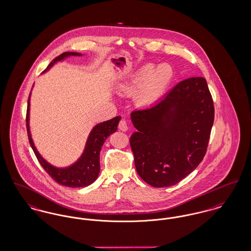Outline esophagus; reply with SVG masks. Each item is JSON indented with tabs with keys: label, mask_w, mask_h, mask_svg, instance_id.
Instances as JSON below:
<instances>
[{
	"label": "esophagus",
	"mask_w": 251,
	"mask_h": 251,
	"mask_svg": "<svg viewBox=\"0 0 251 251\" xmlns=\"http://www.w3.org/2000/svg\"><path fill=\"white\" fill-rule=\"evenodd\" d=\"M120 130L121 131H126L128 129V126H127V124L125 120H121L119 122V126H118Z\"/></svg>",
	"instance_id": "1"
}]
</instances>
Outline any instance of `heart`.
I'll return each instance as SVG.
<instances>
[{
  "instance_id": "heart-1",
  "label": "heart",
  "mask_w": 251,
  "mask_h": 251,
  "mask_svg": "<svg viewBox=\"0 0 251 251\" xmlns=\"http://www.w3.org/2000/svg\"><path fill=\"white\" fill-rule=\"evenodd\" d=\"M173 70L169 64L141 67L124 89L128 93L138 92L137 100L141 105H151L158 101L169 87L173 79Z\"/></svg>"
}]
</instances>
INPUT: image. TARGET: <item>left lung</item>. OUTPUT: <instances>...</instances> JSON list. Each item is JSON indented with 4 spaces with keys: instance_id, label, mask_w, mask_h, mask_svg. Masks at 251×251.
Returning <instances> with one entry per match:
<instances>
[{
    "instance_id": "8db88e82",
    "label": "left lung",
    "mask_w": 251,
    "mask_h": 251,
    "mask_svg": "<svg viewBox=\"0 0 251 251\" xmlns=\"http://www.w3.org/2000/svg\"><path fill=\"white\" fill-rule=\"evenodd\" d=\"M130 137L138 175L156 188L178 183L204 158L214 120L207 81L191 77L176 85L156 105L135 110Z\"/></svg>"
}]
</instances>
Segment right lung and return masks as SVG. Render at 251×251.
<instances>
[{
    "instance_id": "obj_1",
    "label": "right lung",
    "mask_w": 251,
    "mask_h": 251,
    "mask_svg": "<svg viewBox=\"0 0 251 251\" xmlns=\"http://www.w3.org/2000/svg\"><path fill=\"white\" fill-rule=\"evenodd\" d=\"M70 55H81V53H71V52L61 53L60 55L56 56L53 59L44 72H46L50 67L53 66L55 62L60 61ZM29 101H30V96L28 99L26 111L27 135H28L30 145L36 157L38 158L40 165L43 167V169L58 184L71 187V188L86 187L92 184L93 181L96 180L100 172L99 155H100L101 148L104 145L106 138L110 134L117 130V126H118L121 117L117 116L95 126L88 138L85 150L81 158L70 167L56 168V167H53V165L49 164L40 156V153L37 151L34 143L32 141L30 129H29V106H30Z\"/></svg>"
}]
</instances>
